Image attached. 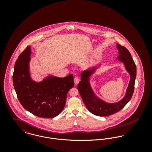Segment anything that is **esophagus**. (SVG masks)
Wrapping results in <instances>:
<instances>
[{
    "label": "esophagus",
    "instance_id": "1",
    "mask_svg": "<svg viewBox=\"0 0 152 152\" xmlns=\"http://www.w3.org/2000/svg\"><path fill=\"white\" fill-rule=\"evenodd\" d=\"M74 81L75 84V85H77V84L79 83V82H80V78H79L78 77H76L74 78Z\"/></svg>",
    "mask_w": 152,
    "mask_h": 152
}]
</instances>
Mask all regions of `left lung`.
Returning a JSON list of instances; mask_svg holds the SVG:
<instances>
[{
  "mask_svg": "<svg viewBox=\"0 0 152 152\" xmlns=\"http://www.w3.org/2000/svg\"><path fill=\"white\" fill-rule=\"evenodd\" d=\"M116 47L119 54L117 58L124 64L126 71L130 74V81L124 98L118 102L111 104L101 100L95 95L89 83V77L95 71V66L84 71L81 73V81L77 86L87 108L91 113L98 116H109L121 110L130 101L133 94L136 77V66L130 52L126 47L119 44H117Z\"/></svg>",
  "mask_w": 152,
  "mask_h": 152,
  "instance_id": "8db88e82",
  "label": "left lung"
}]
</instances>
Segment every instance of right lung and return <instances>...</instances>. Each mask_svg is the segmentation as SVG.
<instances>
[{
  "label": "right lung",
  "instance_id": "1",
  "mask_svg": "<svg viewBox=\"0 0 152 152\" xmlns=\"http://www.w3.org/2000/svg\"><path fill=\"white\" fill-rule=\"evenodd\" d=\"M30 54L31 47L28 46L14 66L13 82L18 99L24 108L34 115L54 118L65 107L68 92L74 86L73 75L64 78L50 75L41 82H35L29 72Z\"/></svg>",
  "mask_w": 152,
  "mask_h": 152
}]
</instances>
